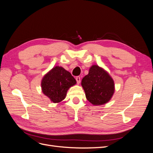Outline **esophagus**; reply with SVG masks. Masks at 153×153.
<instances>
[{
  "mask_svg": "<svg viewBox=\"0 0 153 153\" xmlns=\"http://www.w3.org/2000/svg\"><path fill=\"white\" fill-rule=\"evenodd\" d=\"M76 80L77 84H79L80 83V76H76Z\"/></svg>",
  "mask_w": 153,
  "mask_h": 153,
  "instance_id": "1",
  "label": "esophagus"
}]
</instances>
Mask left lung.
<instances>
[{"label": "left lung", "mask_w": 153, "mask_h": 153, "mask_svg": "<svg viewBox=\"0 0 153 153\" xmlns=\"http://www.w3.org/2000/svg\"><path fill=\"white\" fill-rule=\"evenodd\" d=\"M87 100L93 105L106 103L114 93L113 79L105 69L97 65L92 66L88 75L82 80Z\"/></svg>", "instance_id": "8db88e82"}]
</instances>
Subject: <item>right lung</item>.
I'll return each mask as SVG.
<instances>
[{
	"label": "right lung",
	"mask_w": 153,
	"mask_h": 153,
	"mask_svg": "<svg viewBox=\"0 0 153 153\" xmlns=\"http://www.w3.org/2000/svg\"><path fill=\"white\" fill-rule=\"evenodd\" d=\"M76 84L69 71L61 66H55L41 80L43 93L53 103H59L66 98L68 89Z\"/></svg>",
	"instance_id": "1"
}]
</instances>
